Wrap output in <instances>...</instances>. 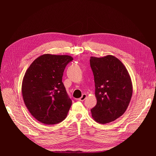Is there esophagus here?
Wrapping results in <instances>:
<instances>
[{
  "mask_svg": "<svg viewBox=\"0 0 156 156\" xmlns=\"http://www.w3.org/2000/svg\"><path fill=\"white\" fill-rule=\"evenodd\" d=\"M87 98V95L86 94H83V95H82V96L79 99V100L80 101H84L85 100V99Z\"/></svg>",
  "mask_w": 156,
  "mask_h": 156,
  "instance_id": "34e87169",
  "label": "esophagus"
}]
</instances>
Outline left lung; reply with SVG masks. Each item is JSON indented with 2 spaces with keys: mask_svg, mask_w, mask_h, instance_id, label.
Listing matches in <instances>:
<instances>
[{
  "mask_svg": "<svg viewBox=\"0 0 156 156\" xmlns=\"http://www.w3.org/2000/svg\"><path fill=\"white\" fill-rule=\"evenodd\" d=\"M90 65L95 83L96 106L91 109L93 119L101 124L113 122L127 109L133 94L129 73L114 55L91 57Z\"/></svg>",
  "mask_w": 156,
  "mask_h": 156,
  "instance_id": "left-lung-1",
  "label": "left lung"
}]
</instances>
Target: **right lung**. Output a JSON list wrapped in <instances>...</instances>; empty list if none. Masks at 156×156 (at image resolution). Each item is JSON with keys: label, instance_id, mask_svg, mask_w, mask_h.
<instances>
[{"label": "right lung", "instance_id": "obj_1", "mask_svg": "<svg viewBox=\"0 0 156 156\" xmlns=\"http://www.w3.org/2000/svg\"><path fill=\"white\" fill-rule=\"evenodd\" d=\"M73 60L67 55L44 54L27 69L22 81L25 104L39 122L54 125L63 121L72 101L62 83L65 66Z\"/></svg>", "mask_w": 156, "mask_h": 156}]
</instances>
